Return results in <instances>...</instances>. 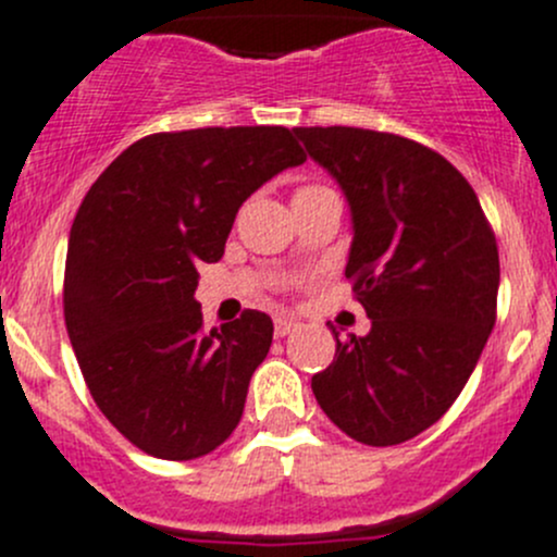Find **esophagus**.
Here are the masks:
<instances>
[{
  "label": "esophagus",
  "instance_id": "34e87169",
  "mask_svg": "<svg viewBox=\"0 0 557 557\" xmlns=\"http://www.w3.org/2000/svg\"><path fill=\"white\" fill-rule=\"evenodd\" d=\"M299 329V323H296L294 318H285V314H280V318H274V334L277 336H288L290 331Z\"/></svg>",
  "mask_w": 557,
  "mask_h": 557
}]
</instances>
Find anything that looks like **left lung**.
I'll use <instances>...</instances> for the list:
<instances>
[{
	"label": "left lung",
	"instance_id": "8db88e82",
	"mask_svg": "<svg viewBox=\"0 0 557 557\" xmlns=\"http://www.w3.org/2000/svg\"><path fill=\"white\" fill-rule=\"evenodd\" d=\"M294 134L345 194V274L372 320L367 336H336L312 393L350 440L401 445L453 407L480 361L496 323V237L474 188L431 148L352 126Z\"/></svg>",
	"mask_w": 557,
	"mask_h": 557
}]
</instances>
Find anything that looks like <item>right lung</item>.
Segmentation results:
<instances>
[{"label": "right lung", "mask_w": 557, "mask_h": 557, "mask_svg": "<svg viewBox=\"0 0 557 557\" xmlns=\"http://www.w3.org/2000/svg\"><path fill=\"white\" fill-rule=\"evenodd\" d=\"M305 161L283 126L150 134L83 199L66 245V331L97 407L143 453L194 460L237 429L274 325L245 310L201 329L196 267L221 261L247 196Z\"/></svg>", "instance_id": "obj_1"}]
</instances>
